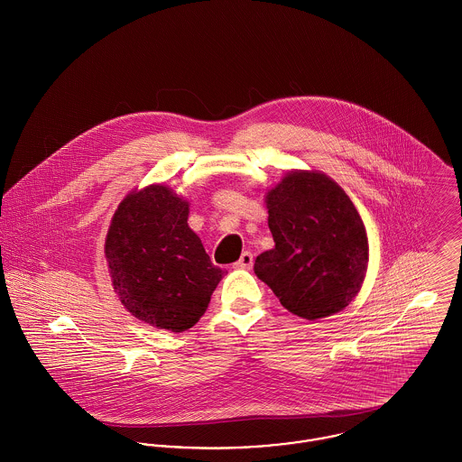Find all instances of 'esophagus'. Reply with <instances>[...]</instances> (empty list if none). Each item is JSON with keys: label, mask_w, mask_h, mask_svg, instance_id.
<instances>
[{"label": "esophagus", "mask_w": 462, "mask_h": 462, "mask_svg": "<svg viewBox=\"0 0 462 462\" xmlns=\"http://www.w3.org/2000/svg\"><path fill=\"white\" fill-rule=\"evenodd\" d=\"M253 267V253L245 251L239 258V262H236V269H251Z\"/></svg>", "instance_id": "34e87169"}]
</instances>
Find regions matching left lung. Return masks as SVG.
<instances>
[{
	"mask_svg": "<svg viewBox=\"0 0 462 462\" xmlns=\"http://www.w3.org/2000/svg\"><path fill=\"white\" fill-rule=\"evenodd\" d=\"M276 246L254 274L290 313L319 319L343 311L365 278V226L343 188L317 171H291L265 197Z\"/></svg>",
	"mask_w": 462,
	"mask_h": 462,
	"instance_id": "8db88e82",
	"label": "left lung"
}]
</instances>
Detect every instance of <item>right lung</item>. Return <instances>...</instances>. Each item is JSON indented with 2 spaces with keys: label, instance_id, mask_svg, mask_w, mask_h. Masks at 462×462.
<instances>
[{
  "label": "right lung",
  "instance_id": "add662e5",
  "mask_svg": "<svg viewBox=\"0 0 462 462\" xmlns=\"http://www.w3.org/2000/svg\"><path fill=\"white\" fill-rule=\"evenodd\" d=\"M189 204L151 184L128 193L110 221L106 256L121 304L145 323L182 332L206 313L223 271L188 226Z\"/></svg>",
  "mask_w": 462,
  "mask_h": 462
}]
</instances>
